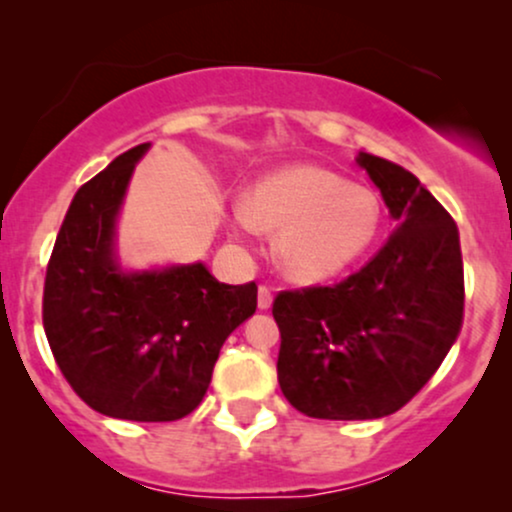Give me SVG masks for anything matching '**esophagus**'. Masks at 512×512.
<instances>
[{"label":"esophagus","instance_id":"obj_1","mask_svg":"<svg viewBox=\"0 0 512 512\" xmlns=\"http://www.w3.org/2000/svg\"><path fill=\"white\" fill-rule=\"evenodd\" d=\"M272 298V289H269V286H260V289H257V308L269 310L272 308Z\"/></svg>","mask_w":512,"mask_h":512}]
</instances>
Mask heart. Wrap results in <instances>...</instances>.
<instances>
[{
	"label": "heart",
	"mask_w": 512,
	"mask_h": 512,
	"mask_svg": "<svg viewBox=\"0 0 512 512\" xmlns=\"http://www.w3.org/2000/svg\"><path fill=\"white\" fill-rule=\"evenodd\" d=\"M233 219L245 233L279 231L274 257L281 272L298 284H320L366 255L383 226V207L370 187L296 163L264 175Z\"/></svg>",
	"instance_id": "obj_1"
}]
</instances>
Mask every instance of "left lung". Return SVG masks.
Segmentation results:
<instances>
[{
	"mask_svg": "<svg viewBox=\"0 0 512 512\" xmlns=\"http://www.w3.org/2000/svg\"><path fill=\"white\" fill-rule=\"evenodd\" d=\"M356 163L383 195L395 231L334 286L281 291L279 385L313 419H380L436 373L462 327L464 272L452 216L416 175L373 154Z\"/></svg>",
	"mask_w": 512,
	"mask_h": 512,
	"instance_id": "obj_1",
	"label": "left lung"
}]
</instances>
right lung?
<instances>
[{"label": "right lung", "mask_w": 512, "mask_h": 512, "mask_svg": "<svg viewBox=\"0 0 512 512\" xmlns=\"http://www.w3.org/2000/svg\"><path fill=\"white\" fill-rule=\"evenodd\" d=\"M149 146L117 156L74 195L45 274L43 327L88 407L125 421H178L207 395L228 334L255 313L257 286L221 284L202 262L122 269L115 223Z\"/></svg>", "instance_id": "add662e5"}]
</instances>
